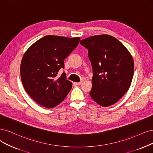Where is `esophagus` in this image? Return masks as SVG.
Segmentation results:
<instances>
[{"instance_id":"obj_1","label":"esophagus","mask_w":153,"mask_h":153,"mask_svg":"<svg viewBox=\"0 0 153 153\" xmlns=\"http://www.w3.org/2000/svg\"><path fill=\"white\" fill-rule=\"evenodd\" d=\"M76 85H81V84H82V82H74Z\"/></svg>"}]
</instances>
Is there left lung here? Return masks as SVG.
I'll return each mask as SVG.
<instances>
[{
    "instance_id": "1",
    "label": "left lung",
    "mask_w": 153,
    "mask_h": 153,
    "mask_svg": "<svg viewBox=\"0 0 153 153\" xmlns=\"http://www.w3.org/2000/svg\"><path fill=\"white\" fill-rule=\"evenodd\" d=\"M80 43L88 49L93 68L90 96L102 106L114 105L131 84L134 70L131 54L120 41L108 35L89 37Z\"/></svg>"
}]
</instances>
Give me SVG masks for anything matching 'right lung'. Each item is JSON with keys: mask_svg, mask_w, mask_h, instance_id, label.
I'll use <instances>...</instances> for the list:
<instances>
[{"mask_svg": "<svg viewBox=\"0 0 153 153\" xmlns=\"http://www.w3.org/2000/svg\"><path fill=\"white\" fill-rule=\"evenodd\" d=\"M80 38L47 35L34 43L25 53L20 72L22 85L35 101L52 108L63 101L72 84L66 79L65 72L59 77L58 72L64 68V60L74 50Z\"/></svg>", "mask_w": 153, "mask_h": 153, "instance_id": "1", "label": "right lung"}]
</instances>
